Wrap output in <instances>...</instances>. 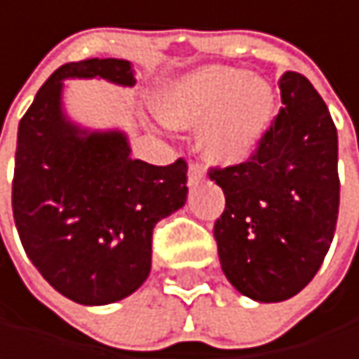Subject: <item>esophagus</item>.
<instances>
[{
    "label": "esophagus",
    "instance_id": "1",
    "mask_svg": "<svg viewBox=\"0 0 359 359\" xmlns=\"http://www.w3.org/2000/svg\"><path fill=\"white\" fill-rule=\"evenodd\" d=\"M203 177H205V171L198 165H190L188 167V184L190 186H196Z\"/></svg>",
    "mask_w": 359,
    "mask_h": 359
}]
</instances>
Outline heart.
Masks as SVG:
<instances>
[{
  "label": "heart",
  "instance_id": "1",
  "mask_svg": "<svg viewBox=\"0 0 359 359\" xmlns=\"http://www.w3.org/2000/svg\"><path fill=\"white\" fill-rule=\"evenodd\" d=\"M158 118L175 129L198 131L201 156L219 167L247 163L262 146L276 114V93L266 79L230 67H201L156 100Z\"/></svg>",
  "mask_w": 359,
  "mask_h": 359
}]
</instances>
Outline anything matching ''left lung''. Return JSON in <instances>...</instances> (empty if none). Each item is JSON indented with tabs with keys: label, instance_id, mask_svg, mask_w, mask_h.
Listing matches in <instances>:
<instances>
[{
	"label": "left lung",
	"instance_id": "8db88e82",
	"mask_svg": "<svg viewBox=\"0 0 359 359\" xmlns=\"http://www.w3.org/2000/svg\"><path fill=\"white\" fill-rule=\"evenodd\" d=\"M280 97L257 152L209 173L226 194L213 228L222 269L241 294L259 303L286 301L311 282L339 215V140L330 112L299 73L282 75Z\"/></svg>",
	"mask_w": 359,
	"mask_h": 359
}]
</instances>
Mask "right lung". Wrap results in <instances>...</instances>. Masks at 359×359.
Masks as SVG:
<instances>
[{
    "label": "right lung",
    "instance_id": "add662e5",
    "mask_svg": "<svg viewBox=\"0 0 359 359\" xmlns=\"http://www.w3.org/2000/svg\"><path fill=\"white\" fill-rule=\"evenodd\" d=\"M67 79L131 88L129 60L69 62L37 91L18 125L12 209L20 243L67 299L108 305L135 292L152 266L154 226L186 205V161L131 156L121 129H90L65 110Z\"/></svg>",
    "mask_w": 359,
    "mask_h": 359
}]
</instances>
